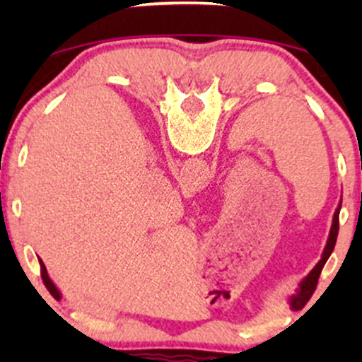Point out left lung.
<instances>
[{
  "label": "left lung",
  "instance_id": "8db88e82",
  "mask_svg": "<svg viewBox=\"0 0 362 362\" xmlns=\"http://www.w3.org/2000/svg\"><path fill=\"white\" fill-rule=\"evenodd\" d=\"M339 213H340V206H339V209L335 211V214H334V223H332L330 236H328V242H327L325 252H323L322 260H320L318 264H317V267H315L313 271L310 272V276L301 282V291L296 294V296L293 298V301H291V306H293V308H301L303 305H306V301L310 300L311 294H313L315 288H317L320 272H322L323 265H325V262L328 260V257H330V253L334 252L335 240H337V235H339Z\"/></svg>",
  "mask_w": 362,
  "mask_h": 362
}]
</instances>
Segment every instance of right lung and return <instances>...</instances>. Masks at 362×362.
<instances>
[{"mask_svg":"<svg viewBox=\"0 0 362 362\" xmlns=\"http://www.w3.org/2000/svg\"><path fill=\"white\" fill-rule=\"evenodd\" d=\"M40 271H42V281H44L45 288H47L49 291H51L52 294H57L56 286H54V284H52V281L49 279V276H47V269H45V265L42 264V260H40Z\"/></svg>","mask_w":362,"mask_h":362,"instance_id":"right-lung-1","label":"right lung"}]
</instances>
